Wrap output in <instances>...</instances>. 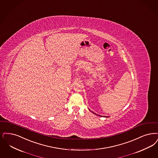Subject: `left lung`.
<instances>
[{"label":"left lung","instance_id":"obj_1","mask_svg":"<svg viewBox=\"0 0 158 158\" xmlns=\"http://www.w3.org/2000/svg\"><path fill=\"white\" fill-rule=\"evenodd\" d=\"M94 114H95V113H94Z\"/></svg>","mask_w":158,"mask_h":158}]
</instances>
